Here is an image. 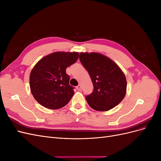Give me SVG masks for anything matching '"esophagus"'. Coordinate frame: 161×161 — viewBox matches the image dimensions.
<instances>
[{"label":"esophagus","instance_id":"esophagus-1","mask_svg":"<svg viewBox=\"0 0 161 161\" xmlns=\"http://www.w3.org/2000/svg\"><path fill=\"white\" fill-rule=\"evenodd\" d=\"M76 89H77V90H78V91H81L82 88H81V86H80V85H78V86H76Z\"/></svg>","mask_w":161,"mask_h":161}]
</instances>
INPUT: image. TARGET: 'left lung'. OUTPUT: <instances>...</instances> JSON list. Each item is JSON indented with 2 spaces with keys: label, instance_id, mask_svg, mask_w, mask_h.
<instances>
[{
  "label": "left lung",
  "instance_id": "1",
  "mask_svg": "<svg viewBox=\"0 0 161 161\" xmlns=\"http://www.w3.org/2000/svg\"><path fill=\"white\" fill-rule=\"evenodd\" d=\"M79 59L94 86L93 92L85 97L91 108L106 111L118 105L124 99L127 88L125 76L118 65L97 52H81Z\"/></svg>",
  "mask_w": 161,
  "mask_h": 161
}]
</instances>
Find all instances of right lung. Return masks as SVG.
Masks as SVG:
<instances>
[{"label": "right lung", "mask_w": 161, "mask_h": 161, "mask_svg": "<svg viewBox=\"0 0 161 161\" xmlns=\"http://www.w3.org/2000/svg\"><path fill=\"white\" fill-rule=\"evenodd\" d=\"M78 58V52H56L36 63L30 73V86L34 99L41 105L58 109L69 103L75 92L66 69Z\"/></svg>", "instance_id": "1"}]
</instances>
